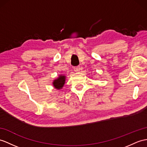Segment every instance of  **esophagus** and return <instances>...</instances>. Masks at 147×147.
I'll use <instances>...</instances> for the list:
<instances>
[{"instance_id": "esophagus-1", "label": "esophagus", "mask_w": 147, "mask_h": 147, "mask_svg": "<svg viewBox=\"0 0 147 147\" xmlns=\"http://www.w3.org/2000/svg\"><path fill=\"white\" fill-rule=\"evenodd\" d=\"M74 69L75 71H76V72H78V71H80V67L79 66H77V67H75L74 68Z\"/></svg>"}]
</instances>
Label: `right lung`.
<instances>
[{
	"label": "right lung",
	"instance_id": "obj_1",
	"mask_svg": "<svg viewBox=\"0 0 147 147\" xmlns=\"http://www.w3.org/2000/svg\"><path fill=\"white\" fill-rule=\"evenodd\" d=\"M65 82V76H63V75H60L59 77L57 78V79L54 80L53 82V85L54 88L60 90L63 87Z\"/></svg>",
	"mask_w": 147,
	"mask_h": 147
}]
</instances>
